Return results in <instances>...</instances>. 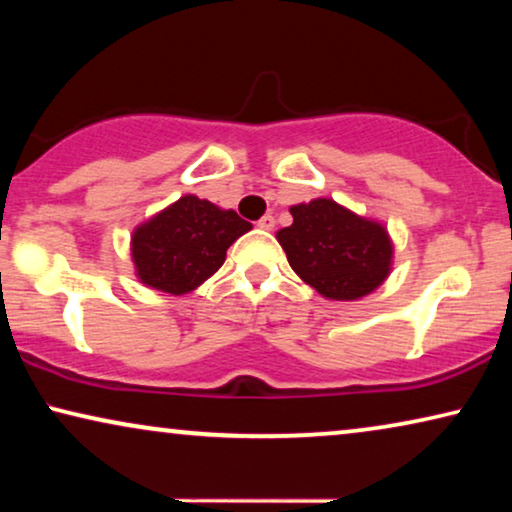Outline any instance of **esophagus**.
I'll use <instances>...</instances> for the list:
<instances>
[{"mask_svg":"<svg viewBox=\"0 0 512 512\" xmlns=\"http://www.w3.org/2000/svg\"><path fill=\"white\" fill-rule=\"evenodd\" d=\"M256 226H258V228H263V230H272V228H275V216H272V214H265V216H261V219H258Z\"/></svg>","mask_w":512,"mask_h":512,"instance_id":"1","label":"esophagus"}]
</instances>
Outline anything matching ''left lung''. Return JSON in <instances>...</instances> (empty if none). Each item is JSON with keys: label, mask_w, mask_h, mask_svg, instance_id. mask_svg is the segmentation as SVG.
I'll return each mask as SVG.
<instances>
[{"label": "left lung", "mask_w": 512, "mask_h": 512, "mask_svg": "<svg viewBox=\"0 0 512 512\" xmlns=\"http://www.w3.org/2000/svg\"><path fill=\"white\" fill-rule=\"evenodd\" d=\"M293 223L277 233L289 265L321 296L356 300L389 275L391 242L380 223L319 198L291 207Z\"/></svg>", "instance_id": "1"}]
</instances>
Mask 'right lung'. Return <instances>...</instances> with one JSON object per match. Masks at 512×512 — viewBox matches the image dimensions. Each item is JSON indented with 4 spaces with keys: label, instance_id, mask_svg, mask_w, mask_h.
Masks as SVG:
<instances>
[{
    "label": "right lung",
    "instance_id": "add662e5",
    "mask_svg": "<svg viewBox=\"0 0 512 512\" xmlns=\"http://www.w3.org/2000/svg\"><path fill=\"white\" fill-rule=\"evenodd\" d=\"M251 223L212 202L186 195L156 219L135 230L132 258L137 275L153 289L174 293L193 291L226 261V251Z\"/></svg>",
    "mask_w": 512,
    "mask_h": 512
}]
</instances>
